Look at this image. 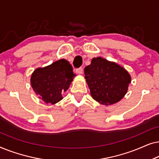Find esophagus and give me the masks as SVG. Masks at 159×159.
Returning <instances> with one entry per match:
<instances>
[{"label":"esophagus","mask_w":159,"mask_h":159,"mask_svg":"<svg viewBox=\"0 0 159 159\" xmlns=\"http://www.w3.org/2000/svg\"><path fill=\"white\" fill-rule=\"evenodd\" d=\"M76 72L77 74H79V75H81L83 72V68L82 67H80V68L77 69V70H76Z\"/></svg>","instance_id":"1"}]
</instances>
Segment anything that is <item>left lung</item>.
I'll return each instance as SVG.
<instances>
[{
  "mask_svg": "<svg viewBox=\"0 0 159 159\" xmlns=\"http://www.w3.org/2000/svg\"><path fill=\"white\" fill-rule=\"evenodd\" d=\"M84 75L91 96L103 105H111L122 99L131 82L125 69L101 57L93 58L84 68Z\"/></svg>",
  "mask_w": 159,
  "mask_h": 159,
  "instance_id": "obj_1",
  "label": "left lung"
}]
</instances>
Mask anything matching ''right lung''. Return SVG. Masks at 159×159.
<instances>
[{
	"mask_svg": "<svg viewBox=\"0 0 159 159\" xmlns=\"http://www.w3.org/2000/svg\"><path fill=\"white\" fill-rule=\"evenodd\" d=\"M75 75L71 65L66 59L56 61L32 74L30 82L36 95L46 103L55 104L63 99Z\"/></svg>",
	"mask_w": 159,
	"mask_h": 159,
	"instance_id": "add662e5",
	"label": "right lung"
}]
</instances>
